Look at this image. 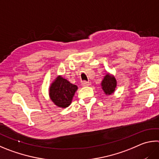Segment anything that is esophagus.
Here are the masks:
<instances>
[{
  "label": "esophagus",
  "instance_id": "34e87169",
  "mask_svg": "<svg viewBox=\"0 0 159 159\" xmlns=\"http://www.w3.org/2000/svg\"><path fill=\"white\" fill-rule=\"evenodd\" d=\"M81 85L83 86V87H85V86H89V85H90V83L87 82V81H83L81 83Z\"/></svg>",
  "mask_w": 159,
  "mask_h": 159
}]
</instances>
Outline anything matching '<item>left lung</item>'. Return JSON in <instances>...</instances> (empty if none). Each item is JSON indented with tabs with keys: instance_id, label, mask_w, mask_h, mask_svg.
<instances>
[{
	"instance_id": "obj_1",
	"label": "left lung",
	"mask_w": 159,
	"mask_h": 159,
	"mask_svg": "<svg viewBox=\"0 0 159 159\" xmlns=\"http://www.w3.org/2000/svg\"><path fill=\"white\" fill-rule=\"evenodd\" d=\"M102 88L106 95H111L115 92L117 88V80L115 76L111 74H106L103 77L102 83Z\"/></svg>"
}]
</instances>
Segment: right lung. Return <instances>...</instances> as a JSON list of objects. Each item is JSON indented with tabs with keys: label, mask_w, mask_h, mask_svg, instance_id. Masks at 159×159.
Here are the masks:
<instances>
[{
	"label": "right lung",
	"mask_w": 159,
	"mask_h": 159,
	"mask_svg": "<svg viewBox=\"0 0 159 159\" xmlns=\"http://www.w3.org/2000/svg\"><path fill=\"white\" fill-rule=\"evenodd\" d=\"M78 89L76 85L68 81L59 75L51 83L49 88V97L55 105L59 108H65L70 106L74 94Z\"/></svg>",
	"instance_id": "add662e5"
}]
</instances>
